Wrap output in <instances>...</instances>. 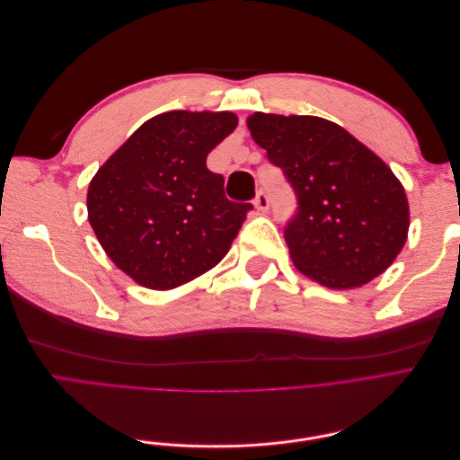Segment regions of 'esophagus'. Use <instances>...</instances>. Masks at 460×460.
Instances as JSON below:
<instances>
[{"instance_id": "1", "label": "esophagus", "mask_w": 460, "mask_h": 460, "mask_svg": "<svg viewBox=\"0 0 460 460\" xmlns=\"http://www.w3.org/2000/svg\"><path fill=\"white\" fill-rule=\"evenodd\" d=\"M253 205H255L257 211H261V213H267V211H269V205H270L269 196H267V191H262V190H261V191L257 193V198H255Z\"/></svg>"}]
</instances>
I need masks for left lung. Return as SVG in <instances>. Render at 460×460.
<instances>
[{"mask_svg": "<svg viewBox=\"0 0 460 460\" xmlns=\"http://www.w3.org/2000/svg\"><path fill=\"white\" fill-rule=\"evenodd\" d=\"M247 127L296 191L284 230L296 267L333 289L380 276L409 232L407 196L392 169L326 119L255 113Z\"/></svg>", "mask_w": 460, "mask_h": 460, "instance_id": "1", "label": "left lung"}]
</instances>
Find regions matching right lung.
<instances>
[{"label":"right lung","mask_w":460,"mask_h":460,"mask_svg":"<svg viewBox=\"0 0 460 460\" xmlns=\"http://www.w3.org/2000/svg\"><path fill=\"white\" fill-rule=\"evenodd\" d=\"M238 117L169 111L111 155L88 188V220L109 259L134 282L172 289L228 253L252 203H234L207 155Z\"/></svg>","instance_id":"obj_1"}]
</instances>
